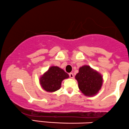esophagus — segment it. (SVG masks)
<instances>
[{"instance_id": "1", "label": "esophagus", "mask_w": 129, "mask_h": 129, "mask_svg": "<svg viewBox=\"0 0 129 129\" xmlns=\"http://www.w3.org/2000/svg\"><path fill=\"white\" fill-rule=\"evenodd\" d=\"M69 77H70V78H74V74L72 73H70L69 74Z\"/></svg>"}]
</instances>
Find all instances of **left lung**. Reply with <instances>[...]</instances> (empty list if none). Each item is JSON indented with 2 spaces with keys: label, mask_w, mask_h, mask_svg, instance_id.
<instances>
[{
  "label": "left lung",
  "mask_w": 129,
  "mask_h": 129,
  "mask_svg": "<svg viewBox=\"0 0 129 129\" xmlns=\"http://www.w3.org/2000/svg\"><path fill=\"white\" fill-rule=\"evenodd\" d=\"M75 77L78 81L80 90L87 96H93L97 94L103 83L102 75L88 65L80 67L78 73Z\"/></svg>",
  "instance_id": "8db88e82"
}]
</instances>
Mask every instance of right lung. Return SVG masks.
<instances>
[{"label": "right lung", "instance_id": "right-lung-1", "mask_svg": "<svg viewBox=\"0 0 129 129\" xmlns=\"http://www.w3.org/2000/svg\"><path fill=\"white\" fill-rule=\"evenodd\" d=\"M69 78V75L58 66H51L40 77L39 82L43 90L54 92L60 89L63 80Z\"/></svg>", "mask_w": 129, "mask_h": 129}]
</instances>
